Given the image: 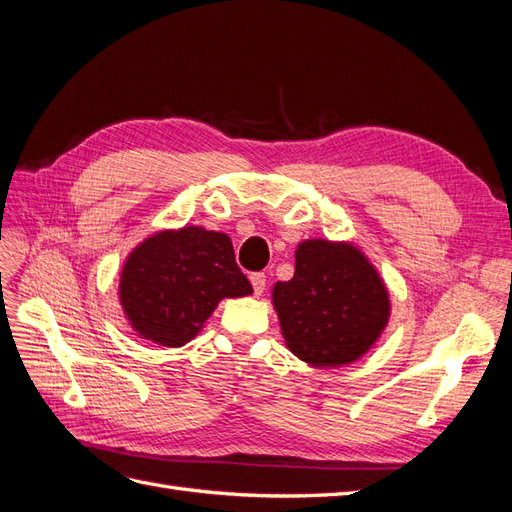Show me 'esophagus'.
<instances>
[{"label":"esophagus","instance_id":"obj_1","mask_svg":"<svg viewBox=\"0 0 512 512\" xmlns=\"http://www.w3.org/2000/svg\"><path fill=\"white\" fill-rule=\"evenodd\" d=\"M250 281H252V288H254L256 296H260L264 292V288H267V275L264 273H252Z\"/></svg>","mask_w":512,"mask_h":512}]
</instances>
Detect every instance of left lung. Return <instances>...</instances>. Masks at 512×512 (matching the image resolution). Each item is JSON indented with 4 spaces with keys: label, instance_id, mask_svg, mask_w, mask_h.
<instances>
[{
    "label": "left lung",
    "instance_id": "obj_1",
    "mask_svg": "<svg viewBox=\"0 0 512 512\" xmlns=\"http://www.w3.org/2000/svg\"><path fill=\"white\" fill-rule=\"evenodd\" d=\"M273 305L294 356L311 366L358 360L390 315L381 277L349 243L303 241L290 281H277Z\"/></svg>",
    "mask_w": 512,
    "mask_h": 512
}]
</instances>
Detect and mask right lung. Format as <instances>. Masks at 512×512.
Masks as SVG:
<instances>
[{"label": "right lung", "instance_id": "1", "mask_svg": "<svg viewBox=\"0 0 512 512\" xmlns=\"http://www.w3.org/2000/svg\"><path fill=\"white\" fill-rule=\"evenodd\" d=\"M252 294L224 233L184 226L146 239L127 258L120 303L144 339L167 347L188 343L218 301Z\"/></svg>", "mask_w": 512, "mask_h": 512}]
</instances>
